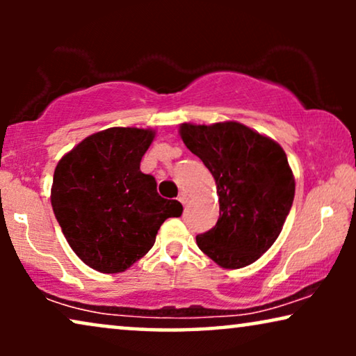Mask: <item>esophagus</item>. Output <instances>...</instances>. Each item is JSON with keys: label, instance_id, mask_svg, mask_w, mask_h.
Segmentation results:
<instances>
[{"label": "esophagus", "instance_id": "1", "mask_svg": "<svg viewBox=\"0 0 356 356\" xmlns=\"http://www.w3.org/2000/svg\"><path fill=\"white\" fill-rule=\"evenodd\" d=\"M188 194L186 193H181V194H179V196H178V201L179 202H181L183 204V206H186V202H188Z\"/></svg>", "mask_w": 356, "mask_h": 356}]
</instances>
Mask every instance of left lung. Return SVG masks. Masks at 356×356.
Wrapping results in <instances>:
<instances>
[{"label": "left lung", "instance_id": "obj_1", "mask_svg": "<svg viewBox=\"0 0 356 356\" xmlns=\"http://www.w3.org/2000/svg\"><path fill=\"white\" fill-rule=\"evenodd\" d=\"M183 143L217 184L220 217L196 236L204 254L223 269L259 259L279 238L295 197V178L275 140L236 121L183 123Z\"/></svg>", "mask_w": 356, "mask_h": 356}]
</instances>
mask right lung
<instances>
[{"mask_svg": "<svg viewBox=\"0 0 356 356\" xmlns=\"http://www.w3.org/2000/svg\"><path fill=\"white\" fill-rule=\"evenodd\" d=\"M155 131L108 128L86 138L58 162L51 207L79 259L104 274H118L154 246L168 217L183 206L159 196L140 160Z\"/></svg>", "mask_w": 356, "mask_h": 356, "instance_id": "add662e5", "label": "right lung"}]
</instances>
